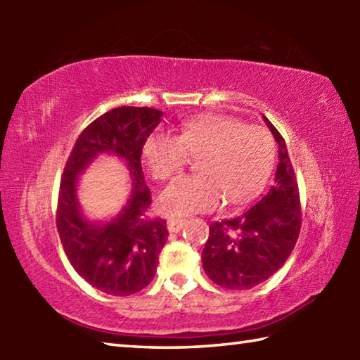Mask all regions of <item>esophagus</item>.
Instances as JSON below:
<instances>
[{"instance_id":"esophagus-1","label":"esophagus","mask_w":360,"mask_h":360,"mask_svg":"<svg viewBox=\"0 0 360 360\" xmlns=\"http://www.w3.org/2000/svg\"><path fill=\"white\" fill-rule=\"evenodd\" d=\"M186 225L184 219H178V217H169L167 221V227L169 231H181L182 227Z\"/></svg>"}]
</instances>
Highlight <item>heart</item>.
<instances>
[{"instance_id":"1","label":"heart","mask_w":360,"mask_h":360,"mask_svg":"<svg viewBox=\"0 0 360 360\" xmlns=\"http://www.w3.org/2000/svg\"><path fill=\"white\" fill-rule=\"evenodd\" d=\"M143 154L155 181L173 179L198 155V174L182 176L160 197L168 214L187 216L214 210L225 197L243 205L264 191L275 165V139L259 125L222 114H202L179 125L178 136L152 133Z\"/></svg>"}]
</instances>
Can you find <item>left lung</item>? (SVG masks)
<instances>
[{"mask_svg":"<svg viewBox=\"0 0 360 360\" xmlns=\"http://www.w3.org/2000/svg\"><path fill=\"white\" fill-rule=\"evenodd\" d=\"M279 144L275 184L241 216L210 225L203 268L212 283L230 290L255 288L284 265L302 227V205L294 167L281 133L265 117Z\"/></svg>","mask_w":360,"mask_h":360,"instance_id":"left-lung-1","label":"left lung"}]
</instances>
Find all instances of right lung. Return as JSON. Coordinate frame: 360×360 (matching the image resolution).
I'll return each mask as SVG.
<instances>
[{
  "label": "right lung",
  "mask_w": 360,
  "mask_h": 360,
  "mask_svg": "<svg viewBox=\"0 0 360 360\" xmlns=\"http://www.w3.org/2000/svg\"><path fill=\"white\" fill-rule=\"evenodd\" d=\"M154 108L120 106L100 115L76 139L60 181L57 230L70 264L95 289L127 297L144 289L155 276L158 254L168 240L167 221L149 216L141 154L146 139L160 122ZM100 151H114L127 162L134 192L126 210L106 226L89 224L78 214L77 174Z\"/></svg>",
  "instance_id": "1"
}]
</instances>
